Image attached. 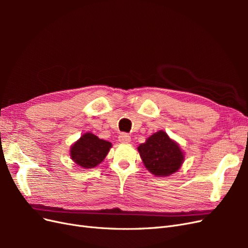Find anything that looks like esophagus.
<instances>
[{
  "mask_svg": "<svg viewBox=\"0 0 248 248\" xmlns=\"http://www.w3.org/2000/svg\"><path fill=\"white\" fill-rule=\"evenodd\" d=\"M119 140L122 144H128V142L131 141V138L127 133H122L121 136H119Z\"/></svg>",
  "mask_w": 248,
  "mask_h": 248,
  "instance_id": "1",
  "label": "esophagus"
}]
</instances>
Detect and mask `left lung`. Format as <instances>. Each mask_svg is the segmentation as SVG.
<instances>
[{
  "mask_svg": "<svg viewBox=\"0 0 248 248\" xmlns=\"http://www.w3.org/2000/svg\"><path fill=\"white\" fill-rule=\"evenodd\" d=\"M146 169L156 177H168L178 171L184 162V152L166 131L150 136L138 148Z\"/></svg>",
  "mask_w": 248,
  "mask_h": 248,
  "instance_id": "8db88e82",
  "label": "left lung"
}]
</instances>
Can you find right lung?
Returning a JSON list of instances; mask_svg holds the SVG:
<instances>
[{
  "mask_svg": "<svg viewBox=\"0 0 248 248\" xmlns=\"http://www.w3.org/2000/svg\"><path fill=\"white\" fill-rule=\"evenodd\" d=\"M111 148V142L86 132L72 144L69 154L73 162L81 169H93L100 164Z\"/></svg>",
  "mask_w": 248,
  "mask_h": 248,
  "instance_id": "right-lung-1",
  "label": "right lung"
}]
</instances>
